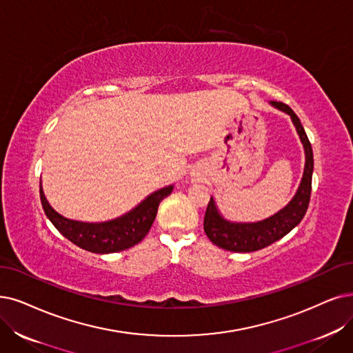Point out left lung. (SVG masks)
<instances>
[{
  "instance_id": "8db88e82",
  "label": "left lung",
  "mask_w": 353,
  "mask_h": 353,
  "mask_svg": "<svg viewBox=\"0 0 353 353\" xmlns=\"http://www.w3.org/2000/svg\"><path fill=\"white\" fill-rule=\"evenodd\" d=\"M270 104L274 108L288 114L295 130H297L305 154L303 178L299 190L291 199V201L271 217L263 219L261 221H230L223 217L214 199L211 196L205 210L204 232L216 246L230 252H255L272 245L274 242L279 241L281 237L288 234L303 220L308 208L310 194H312V176L314 169L312 145H310V140L301 125L300 119L287 104L278 101H271Z\"/></svg>"
}]
</instances>
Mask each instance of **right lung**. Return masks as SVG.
<instances>
[{"instance_id": "right-lung-1", "label": "right lung", "mask_w": 353, "mask_h": 353, "mask_svg": "<svg viewBox=\"0 0 353 353\" xmlns=\"http://www.w3.org/2000/svg\"><path fill=\"white\" fill-rule=\"evenodd\" d=\"M174 185L163 187L148 195L128 213L101 223L66 219L54 211L46 200L40 181V200L48 219L74 245L92 253H114L137 245L150 230L161 201L172 192Z\"/></svg>"}]
</instances>
